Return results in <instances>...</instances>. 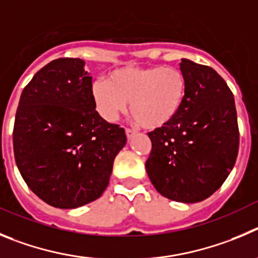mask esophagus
I'll return each mask as SVG.
<instances>
[{
  "label": "esophagus",
  "mask_w": 258,
  "mask_h": 258,
  "mask_svg": "<svg viewBox=\"0 0 258 258\" xmlns=\"http://www.w3.org/2000/svg\"><path fill=\"white\" fill-rule=\"evenodd\" d=\"M126 135H127V139H132L136 135V131L135 130H131V128H126Z\"/></svg>",
  "instance_id": "esophagus-1"
}]
</instances>
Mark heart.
<instances>
[{
    "label": "heart",
    "instance_id": "obj_1",
    "mask_svg": "<svg viewBox=\"0 0 258 258\" xmlns=\"http://www.w3.org/2000/svg\"><path fill=\"white\" fill-rule=\"evenodd\" d=\"M187 91L185 74L172 67H123L92 83L91 95L97 112L113 122L130 113L145 128L167 126L176 118Z\"/></svg>",
    "mask_w": 258,
    "mask_h": 258
}]
</instances>
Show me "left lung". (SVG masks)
<instances>
[{"label": "left lung", "instance_id": "1", "mask_svg": "<svg viewBox=\"0 0 258 258\" xmlns=\"http://www.w3.org/2000/svg\"><path fill=\"white\" fill-rule=\"evenodd\" d=\"M185 101L175 119L148 132L146 172L159 194L197 203L219 189L235 164L239 128L234 95L215 69L182 59Z\"/></svg>", "mask_w": 258, "mask_h": 258}]
</instances>
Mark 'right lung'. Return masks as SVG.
Wrapping results in <instances>:
<instances>
[{"label":"right lung","instance_id":"add662e5","mask_svg":"<svg viewBox=\"0 0 258 258\" xmlns=\"http://www.w3.org/2000/svg\"><path fill=\"white\" fill-rule=\"evenodd\" d=\"M85 61L52 60L22 92L14 123L16 166L28 187L52 207L100 198L126 134L96 112Z\"/></svg>","mask_w":258,"mask_h":258}]
</instances>
